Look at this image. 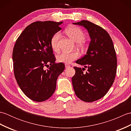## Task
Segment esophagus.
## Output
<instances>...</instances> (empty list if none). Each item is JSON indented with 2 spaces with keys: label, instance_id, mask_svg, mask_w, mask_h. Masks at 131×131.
<instances>
[{
  "label": "esophagus",
  "instance_id": "1",
  "mask_svg": "<svg viewBox=\"0 0 131 131\" xmlns=\"http://www.w3.org/2000/svg\"><path fill=\"white\" fill-rule=\"evenodd\" d=\"M70 65H68V64H65V68H69V67H70Z\"/></svg>",
  "mask_w": 131,
  "mask_h": 131
}]
</instances>
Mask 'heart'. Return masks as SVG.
<instances>
[{"label": "heart", "mask_w": 131, "mask_h": 131, "mask_svg": "<svg viewBox=\"0 0 131 131\" xmlns=\"http://www.w3.org/2000/svg\"><path fill=\"white\" fill-rule=\"evenodd\" d=\"M66 33L69 37L77 42V47L83 48L84 46L83 40L85 39V35L82 30L75 26L70 27L66 30ZM61 36L60 32H57L52 36L51 39V46L54 52L59 51V39ZM79 57V53L77 51L72 52H63L57 56V60L59 62L63 63H70Z\"/></svg>", "instance_id": "1"}]
</instances>
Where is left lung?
Instances as JSON below:
<instances>
[{"label": "left lung", "mask_w": 131, "mask_h": 131, "mask_svg": "<svg viewBox=\"0 0 131 131\" xmlns=\"http://www.w3.org/2000/svg\"><path fill=\"white\" fill-rule=\"evenodd\" d=\"M73 24L84 27L91 40L87 53L76 61L84 68L74 67V90L82 101L93 102L104 97L114 81L117 67L116 52L112 38L101 27L87 20ZM85 68H88L85 73L83 72Z\"/></svg>", "instance_id": "obj_1"}]
</instances>
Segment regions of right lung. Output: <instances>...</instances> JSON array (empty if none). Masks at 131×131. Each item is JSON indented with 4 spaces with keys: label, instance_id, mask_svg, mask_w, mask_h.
<instances>
[{
    "label": "right lung",
    "instance_id": "obj_1",
    "mask_svg": "<svg viewBox=\"0 0 131 131\" xmlns=\"http://www.w3.org/2000/svg\"><path fill=\"white\" fill-rule=\"evenodd\" d=\"M63 22L37 21L27 26L17 39L12 54L14 74L25 95L36 102L50 98L63 71V63H55L51 39ZM50 66L45 70V66Z\"/></svg>",
    "mask_w": 131,
    "mask_h": 131
}]
</instances>
